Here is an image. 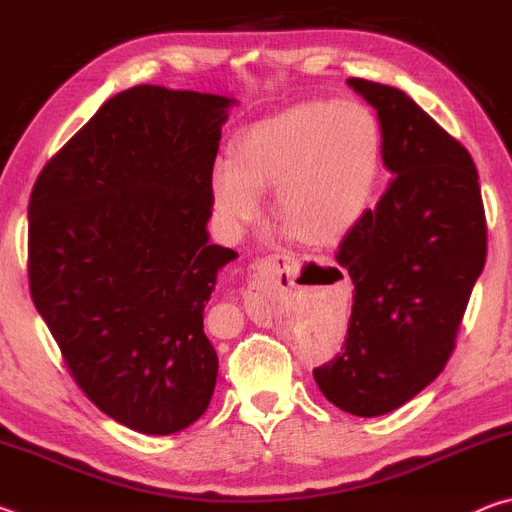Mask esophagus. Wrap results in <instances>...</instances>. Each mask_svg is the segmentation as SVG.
<instances>
[{
  "mask_svg": "<svg viewBox=\"0 0 512 512\" xmlns=\"http://www.w3.org/2000/svg\"><path fill=\"white\" fill-rule=\"evenodd\" d=\"M293 268H296V259L284 253H275L259 259L253 268V275H250L248 289L244 291L246 300L259 296V293L291 287Z\"/></svg>",
  "mask_w": 512,
  "mask_h": 512,
  "instance_id": "1",
  "label": "esophagus"
}]
</instances>
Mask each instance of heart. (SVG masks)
Segmentation results:
<instances>
[{"label": "heart", "mask_w": 512, "mask_h": 512, "mask_svg": "<svg viewBox=\"0 0 512 512\" xmlns=\"http://www.w3.org/2000/svg\"><path fill=\"white\" fill-rule=\"evenodd\" d=\"M381 128L361 101H305L257 121L235 142V162L212 173L214 207L230 230L262 214L275 187L277 219L309 244L343 239L370 207Z\"/></svg>", "instance_id": "b5f03b06"}]
</instances>
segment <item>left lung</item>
<instances>
[{
	"label": "left lung",
	"instance_id": "8db88e82",
	"mask_svg": "<svg viewBox=\"0 0 512 512\" xmlns=\"http://www.w3.org/2000/svg\"><path fill=\"white\" fill-rule=\"evenodd\" d=\"M348 83L377 110L393 178L336 253L354 284L352 316L341 352L314 379L341 411L375 418L447 366L483 271L488 225L470 151L402 90Z\"/></svg>",
	"mask_w": 512,
	"mask_h": 512
}]
</instances>
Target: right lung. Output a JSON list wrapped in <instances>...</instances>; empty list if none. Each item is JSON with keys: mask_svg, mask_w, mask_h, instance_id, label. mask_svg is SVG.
I'll list each match as a JSON object with an SVG mask.
<instances>
[{"mask_svg": "<svg viewBox=\"0 0 512 512\" xmlns=\"http://www.w3.org/2000/svg\"><path fill=\"white\" fill-rule=\"evenodd\" d=\"M232 99L135 85L103 103L33 185L29 289L88 400L169 436L210 406L203 309L237 257L210 244L212 169Z\"/></svg>", "mask_w": 512, "mask_h": 512, "instance_id": "add662e5", "label": "right lung"}]
</instances>
